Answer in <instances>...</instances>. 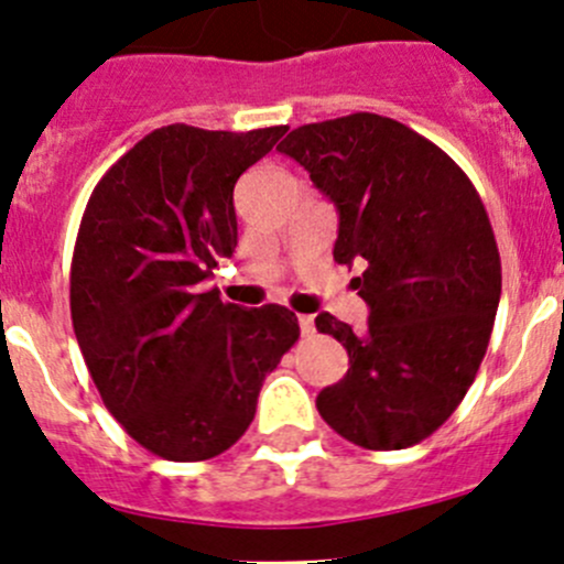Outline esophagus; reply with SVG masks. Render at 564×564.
Segmentation results:
<instances>
[{
    "label": "esophagus",
    "mask_w": 564,
    "mask_h": 564,
    "mask_svg": "<svg viewBox=\"0 0 564 564\" xmlns=\"http://www.w3.org/2000/svg\"><path fill=\"white\" fill-rule=\"evenodd\" d=\"M297 322H300V333H303V335H314V316L300 314Z\"/></svg>",
    "instance_id": "1"
}]
</instances>
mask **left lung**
I'll return each mask as SVG.
<instances>
[{"instance_id":"1","label":"left lung","mask_w":564,"mask_h":564,"mask_svg":"<svg viewBox=\"0 0 564 564\" xmlns=\"http://www.w3.org/2000/svg\"><path fill=\"white\" fill-rule=\"evenodd\" d=\"M338 209V264H362L366 333L329 314L349 371L318 392L324 423L366 451L434 434L475 382L502 294L486 207L451 155L406 124L349 113L303 124L278 144Z\"/></svg>"}]
</instances>
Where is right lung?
<instances>
[{"label":"right lung","mask_w":564,"mask_h":564,"mask_svg":"<svg viewBox=\"0 0 564 564\" xmlns=\"http://www.w3.org/2000/svg\"><path fill=\"white\" fill-rule=\"evenodd\" d=\"M286 124H166L95 185L70 264V316L124 431L166 460H207L248 431L264 377L300 338L283 305L240 308L202 283L237 248L235 185Z\"/></svg>","instance_id":"right-lung-1"}]
</instances>
